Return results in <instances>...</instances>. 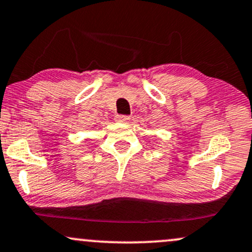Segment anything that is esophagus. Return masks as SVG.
<instances>
[{"label":"esophagus","mask_w":252,"mask_h":252,"mask_svg":"<svg viewBox=\"0 0 252 252\" xmlns=\"http://www.w3.org/2000/svg\"><path fill=\"white\" fill-rule=\"evenodd\" d=\"M129 119H131V117L125 116V114H117V116L114 117V120L118 121V123H127Z\"/></svg>","instance_id":"obj_1"}]
</instances>
